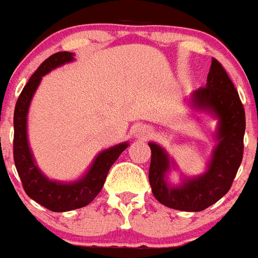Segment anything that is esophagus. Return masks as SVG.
<instances>
[{"instance_id": "esophagus-1", "label": "esophagus", "mask_w": 258, "mask_h": 258, "mask_svg": "<svg viewBox=\"0 0 258 258\" xmlns=\"http://www.w3.org/2000/svg\"><path fill=\"white\" fill-rule=\"evenodd\" d=\"M152 134V129L147 125H140V126L136 127V131H134V136L137 138H141V140H147L150 136Z\"/></svg>"}]
</instances>
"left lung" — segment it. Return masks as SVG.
Returning <instances> with one entry per match:
<instances>
[{
  "label": "left lung",
  "mask_w": 258,
  "mask_h": 258,
  "mask_svg": "<svg viewBox=\"0 0 258 258\" xmlns=\"http://www.w3.org/2000/svg\"><path fill=\"white\" fill-rule=\"evenodd\" d=\"M194 111L217 120L216 146L207 170L195 177H182L181 183H170L168 175L177 164L164 147L149 142L151 149L149 179L152 194L161 204L173 209L200 212L226 195L243 159L245 113L235 86L221 63L212 58L206 88L194 90L188 97Z\"/></svg>",
  "instance_id": "1"
}]
</instances>
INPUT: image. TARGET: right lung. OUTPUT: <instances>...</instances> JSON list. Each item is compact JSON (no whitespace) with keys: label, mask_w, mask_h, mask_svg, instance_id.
I'll use <instances>...</instances> for the list:
<instances>
[{"label":"right lung","mask_w":258,"mask_h":258,"mask_svg":"<svg viewBox=\"0 0 258 258\" xmlns=\"http://www.w3.org/2000/svg\"><path fill=\"white\" fill-rule=\"evenodd\" d=\"M74 60L75 54L68 51L56 52L49 56L23 88L14 111V161L23 188L31 199L52 212L74 211L90 204L101 192L109 168L129 146L127 142H122L101 151L89 165L88 170L75 181L50 179L38 168L29 147L27 132L32 98L45 75Z\"/></svg>","instance_id":"1"}]
</instances>
